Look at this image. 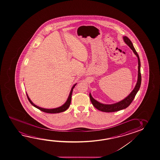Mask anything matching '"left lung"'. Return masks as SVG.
Instances as JSON below:
<instances>
[{
    "instance_id": "1",
    "label": "left lung",
    "mask_w": 160,
    "mask_h": 160,
    "mask_svg": "<svg viewBox=\"0 0 160 160\" xmlns=\"http://www.w3.org/2000/svg\"><path fill=\"white\" fill-rule=\"evenodd\" d=\"M124 41L126 44H127L128 46L129 47L130 49L133 51L134 53L137 56L138 59V81L137 84L135 86L133 90L131 92L129 95L128 96L127 98L124 99L122 100L119 102L113 103L111 104H103L100 102H98V101L95 100L92 97L91 94L90 93V98L91 101L92 103L93 106L95 107L96 108L100 110L101 111L104 112H114L118 111L122 109H125L127 108L131 104L133 100L134 99L135 95H137V92L140 89L141 82V75L140 72V60L139 58V55L137 52L136 50L135 49L134 47L133 46L132 41L129 39L128 37L127 36L123 37Z\"/></svg>"
}]
</instances>
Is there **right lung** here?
Returning a JSON list of instances; mask_svg holds the SVG:
<instances>
[{"mask_svg": "<svg viewBox=\"0 0 160 160\" xmlns=\"http://www.w3.org/2000/svg\"><path fill=\"white\" fill-rule=\"evenodd\" d=\"M76 85H77V83H75V85H74V86L72 87V90L70 91L69 95L67 100V101L65 102V103L63 104V105H62V106L58 107V108H53V109H46V108H41V107L37 106L34 104V103L31 101L30 98H28V96L27 93H26V95H27V96H28V100L29 101V102H30L31 104H32V105L35 107H36V108H37L38 109H39L40 111L44 112H46V113H60V112L65 111L69 108V107L70 106V103H71L72 90H73V88H74V87Z\"/></svg>", "mask_w": 160, "mask_h": 160, "instance_id": "1", "label": "right lung"}]
</instances>
